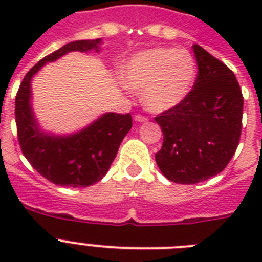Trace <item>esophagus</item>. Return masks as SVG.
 <instances>
[{
    "label": "esophagus",
    "mask_w": 262,
    "mask_h": 262,
    "mask_svg": "<svg viewBox=\"0 0 262 262\" xmlns=\"http://www.w3.org/2000/svg\"><path fill=\"white\" fill-rule=\"evenodd\" d=\"M134 119H135L136 122H147L148 118H147V117H144V115L138 114V115H135V117H134Z\"/></svg>",
    "instance_id": "1"
}]
</instances>
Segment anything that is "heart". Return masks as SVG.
<instances>
[{"mask_svg":"<svg viewBox=\"0 0 262 262\" xmlns=\"http://www.w3.org/2000/svg\"><path fill=\"white\" fill-rule=\"evenodd\" d=\"M195 77V60L184 48L143 50L129 57L120 71L123 84L142 90L143 105L152 113L168 111L185 101Z\"/></svg>","mask_w":262,"mask_h":262,"instance_id":"b5f03b06","label":"heart"}]
</instances>
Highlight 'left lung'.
<instances>
[{
  "instance_id": "obj_1",
  "label": "left lung",
  "mask_w": 262,
  "mask_h": 262,
  "mask_svg": "<svg viewBox=\"0 0 262 262\" xmlns=\"http://www.w3.org/2000/svg\"><path fill=\"white\" fill-rule=\"evenodd\" d=\"M198 73L189 96L156 117L164 135L155 159L176 184H198L219 174L235 155L242 134V89L233 72L201 46H193Z\"/></svg>"
}]
</instances>
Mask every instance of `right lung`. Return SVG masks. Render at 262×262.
Masks as SVG:
<instances>
[{"label": "right lung", "instance_id": "obj_1", "mask_svg": "<svg viewBox=\"0 0 262 262\" xmlns=\"http://www.w3.org/2000/svg\"><path fill=\"white\" fill-rule=\"evenodd\" d=\"M102 39L76 40L41 59L23 78L15 98V122L23 155L32 168L59 186L86 187L102 180L119 145L133 127L129 114L106 113L93 123L69 135L45 133L31 105V80L45 64L68 52L99 51Z\"/></svg>", "mask_w": 262, "mask_h": 262}]
</instances>
